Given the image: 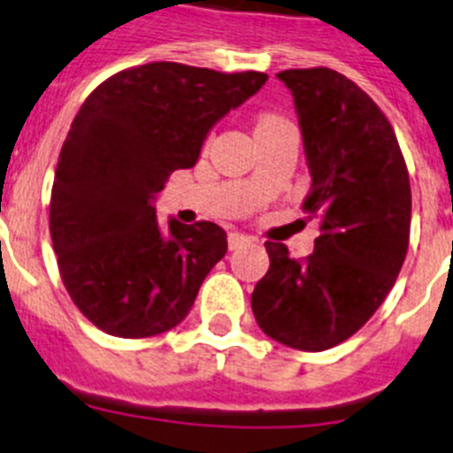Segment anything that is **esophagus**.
Wrapping results in <instances>:
<instances>
[{
	"label": "esophagus",
	"instance_id": "34e87169",
	"mask_svg": "<svg viewBox=\"0 0 453 453\" xmlns=\"http://www.w3.org/2000/svg\"><path fill=\"white\" fill-rule=\"evenodd\" d=\"M250 242L245 234H238V231H231L229 234V250H240V247H245Z\"/></svg>",
	"mask_w": 453,
	"mask_h": 453
}]
</instances>
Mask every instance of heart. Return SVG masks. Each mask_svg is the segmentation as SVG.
Wrapping results in <instances>:
<instances>
[{
  "instance_id": "heart-1",
  "label": "heart",
  "mask_w": 453,
  "mask_h": 453,
  "mask_svg": "<svg viewBox=\"0 0 453 453\" xmlns=\"http://www.w3.org/2000/svg\"><path fill=\"white\" fill-rule=\"evenodd\" d=\"M286 122V119L281 118V115H274V113H263L261 118H258V122H256V129H267V127H276V124Z\"/></svg>"
}]
</instances>
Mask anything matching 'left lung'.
Returning <instances> with one entry per match:
<instances>
[{
    "label": "left lung",
    "mask_w": 453,
    "mask_h": 453,
    "mask_svg": "<svg viewBox=\"0 0 453 453\" xmlns=\"http://www.w3.org/2000/svg\"><path fill=\"white\" fill-rule=\"evenodd\" d=\"M303 135L318 218L313 254L265 242L270 270L251 292L263 334L302 351L345 342L376 313L403 265L411 181L397 135L365 90L329 67L283 70ZM308 218V219H311Z\"/></svg>",
    "instance_id": "obj_1"
}]
</instances>
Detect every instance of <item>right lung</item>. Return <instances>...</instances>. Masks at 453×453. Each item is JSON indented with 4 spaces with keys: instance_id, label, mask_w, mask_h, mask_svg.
Segmentation results:
<instances>
[{
    "instance_id": "1",
    "label": "right lung",
    "mask_w": 453,
    "mask_h": 453,
    "mask_svg": "<svg viewBox=\"0 0 453 453\" xmlns=\"http://www.w3.org/2000/svg\"><path fill=\"white\" fill-rule=\"evenodd\" d=\"M267 81L263 72L181 63L129 67L88 95L63 142L50 234L72 302L97 329L150 338L177 326L226 254L213 222L156 219L154 197L197 163L219 118Z\"/></svg>"
}]
</instances>
